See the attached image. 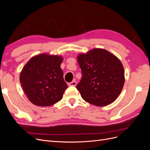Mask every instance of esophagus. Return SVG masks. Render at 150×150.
<instances>
[{"label":"esophagus","mask_w":150,"mask_h":150,"mask_svg":"<svg viewBox=\"0 0 150 150\" xmlns=\"http://www.w3.org/2000/svg\"><path fill=\"white\" fill-rule=\"evenodd\" d=\"M76 84H77V83L75 81H72V82H71V83H69V84H68V85H69V86H76Z\"/></svg>","instance_id":"34e87169"}]
</instances>
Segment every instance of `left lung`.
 <instances>
[{
  "instance_id": "left-lung-1",
  "label": "left lung",
  "mask_w": 150,
  "mask_h": 150,
  "mask_svg": "<svg viewBox=\"0 0 150 150\" xmlns=\"http://www.w3.org/2000/svg\"><path fill=\"white\" fill-rule=\"evenodd\" d=\"M82 78L76 88L84 101L97 106H107L119 96L125 84L121 62L104 49H93L78 56Z\"/></svg>"
}]
</instances>
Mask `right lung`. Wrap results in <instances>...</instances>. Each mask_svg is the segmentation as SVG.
<instances>
[{
  "instance_id": "right-lung-1",
  "label": "right lung",
  "mask_w": 150,
  "mask_h": 150,
  "mask_svg": "<svg viewBox=\"0 0 150 150\" xmlns=\"http://www.w3.org/2000/svg\"><path fill=\"white\" fill-rule=\"evenodd\" d=\"M63 57L40 54L26 63L20 74L22 88L36 106H48L61 100L67 86L61 64Z\"/></svg>"
}]
</instances>
